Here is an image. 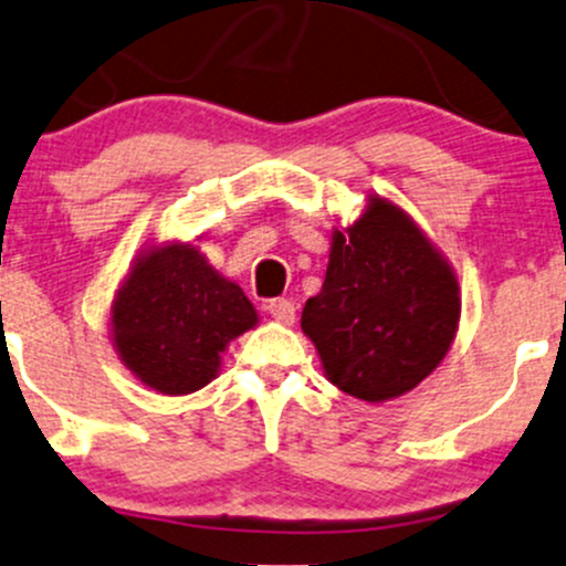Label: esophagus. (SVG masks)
Here are the masks:
<instances>
[{"label":"esophagus","instance_id":"34e87169","mask_svg":"<svg viewBox=\"0 0 566 566\" xmlns=\"http://www.w3.org/2000/svg\"><path fill=\"white\" fill-rule=\"evenodd\" d=\"M265 312H269L276 322H282V325H293L295 322V306L290 301H284V297H273V301H269Z\"/></svg>","mask_w":566,"mask_h":566}]
</instances>
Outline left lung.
<instances>
[{
    "mask_svg": "<svg viewBox=\"0 0 566 566\" xmlns=\"http://www.w3.org/2000/svg\"><path fill=\"white\" fill-rule=\"evenodd\" d=\"M457 273L424 231L381 196L333 231L325 284L303 308L327 381L365 402L411 392L459 327Z\"/></svg>",
    "mask_w": 566,
    "mask_h": 566,
    "instance_id": "8db88e82",
    "label": "left lung"
}]
</instances>
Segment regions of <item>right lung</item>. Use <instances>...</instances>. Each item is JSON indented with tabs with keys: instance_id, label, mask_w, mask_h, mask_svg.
Segmentation results:
<instances>
[{
	"instance_id": "1",
	"label": "right lung",
	"mask_w": 566,
	"mask_h": 566,
	"mask_svg": "<svg viewBox=\"0 0 566 566\" xmlns=\"http://www.w3.org/2000/svg\"><path fill=\"white\" fill-rule=\"evenodd\" d=\"M258 325L244 290L209 265L196 244L139 252L112 301V346L145 387L190 395L220 374L222 352Z\"/></svg>"
}]
</instances>
